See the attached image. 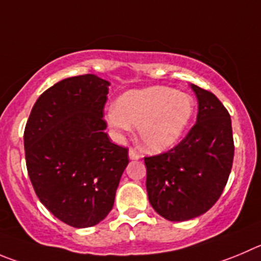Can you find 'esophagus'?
<instances>
[{
    "mask_svg": "<svg viewBox=\"0 0 261 261\" xmlns=\"http://www.w3.org/2000/svg\"><path fill=\"white\" fill-rule=\"evenodd\" d=\"M128 157H130V160H139V158H140V154H139L138 152H135L134 149H130L128 150Z\"/></svg>",
    "mask_w": 261,
    "mask_h": 261,
    "instance_id": "esophagus-1",
    "label": "esophagus"
}]
</instances>
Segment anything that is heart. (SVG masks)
<instances>
[{
	"label": "heart",
	"instance_id": "b5f03b06",
	"mask_svg": "<svg viewBox=\"0 0 261 261\" xmlns=\"http://www.w3.org/2000/svg\"><path fill=\"white\" fill-rule=\"evenodd\" d=\"M194 99L171 87L152 86L125 92L117 106L107 111V121L116 133L138 126L139 143L149 152L172 147L188 127L194 113Z\"/></svg>",
	"mask_w": 261,
	"mask_h": 261
}]
</instances>
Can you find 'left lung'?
<instances>
[{
  "label": "left lung",
  "instance_id": "obj_1",
  "mask_svg": "<svg viewBox=\"0 0 261 261\" xmlns=\"http://www.w3.org/2000/svg\"><path fill=\"white\" fill-rule=\"evenodd\" d=\"M191 87L198 99L197 122L174 148L144 157L148 198L155 213L170 221L210 210L225 188L234 157L226 108L208 90Z\"/></svg>",
  "mask_w": 261,
  "mask_h": 261
}]
</instances>
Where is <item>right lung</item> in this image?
<instances>
[{
	"label": "right lung",
	"mask_w": 261,
	"mask_h": 261,
	"mask_svg": "<svg viewBox=\"0 0 261 261\" xmlns=\"http://www.w3.org/2000/svg\"><path fill=\"white\" fill-rule=\"evenodd\" d=\"M109 82L75 75L46 90L24 130L29 179L43 206L74 228L100 223L112 210L128 164L103 118Z\"/></svg>",
	"instance_id": "right-lung-1"
}]
</instances>
